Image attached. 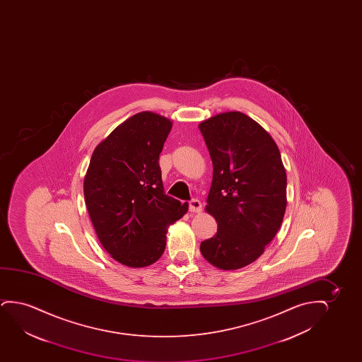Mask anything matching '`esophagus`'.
<instances>
[{"label":"esophagus","mask_w":362,"mask_h":362,"mask_svg":"<svg viewBox=\"0 0 362 362\" xmlns=\"http://www.w3.org/2000/svg\"><path fill=\"white\" fill-rule=\"evenodd\" d=\"M203 210L202 203L199 202L198 199H193L192 202H189V211L193 214L200 213Z\"/></svg>","instance_id":"obj_1"}]
</instances>
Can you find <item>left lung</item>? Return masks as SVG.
Listing matches in <instances>:
<instances>
[{
  "mask_svg": "<svg viewBox=\"0 0 362 362\" xmlns=\"http://www.w3.org/2000/svg\"><path fill=\"white\" fill-rule=\"evenodd\" d=\"M213 162L205 211L218 233L200 245L214 267L233 271L255 262L282 225L287 174L272 136L240 111L199 124Z\"/></svg>",
  "mask_w": 362,
  "mask_h": 362,
  "instance_id": "1",
  "label": "left lung"
}]
</instances>
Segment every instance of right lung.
Segmentation results:
<instances>
[{"instance_id": "right-lung-1", "label": "right lung", "mask_w": 362, "mask_h": 362, "mask_svg": "<svg viewBox=\"0 0 362 362\" xmlns=\"http://www.w3.org/2000/svg\"><path fill=\"white\" fill-rule=\"evenodd\" d=\"M172 126L152 111L131 116L96 146L85 174V204L96 236L127 267L158 261L169 225L188 211V203L163 192L159 154Z\"/></svg>"}]
</instances>
